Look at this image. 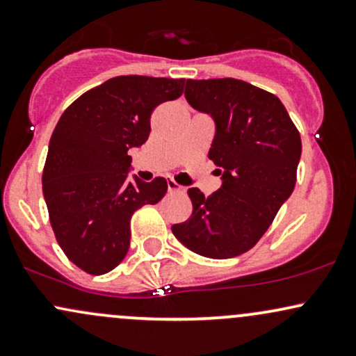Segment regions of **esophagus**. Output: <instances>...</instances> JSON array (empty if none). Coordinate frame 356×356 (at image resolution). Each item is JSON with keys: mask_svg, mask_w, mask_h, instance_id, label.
Wrapping results in <instances>:
<instances>
[{"mask_svg": "<svg viewBox=\"0 0 356 356\" xmlns=\"http://www.w3.org/2000/svg\"><path fill=\"white\" fill-rule=\"evenodd\" d=\"M167 189H169V192H182L184 187L179 186V184L172 181V179H169V181H167Z\"/></svg>", "mask_w": 356, "mask_h": 356, "instance_id": "1", "label": "esophagus"}]
</instances>
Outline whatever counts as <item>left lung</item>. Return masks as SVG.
Returning <instances> with one entry per match:
<instances>
[{
  "label": "left lung",
  "mask_w": 356,
  "mask_h": 356,
  "mask_svg": "<svg viewBox=\"0 0 356 356\" xmlns=\"http://www.w3.org/2000/svg\"><path fill=\"white\" fill-rule=\"evenodd\" d=\"M186 99L216 122L209 159L222 186L187 191L192 214L172 232L195 254L229 259L263 238L291 195L301 137L276 95L236 79L187 80Z\"/></svg>",
  "instance_id": "1"
}]
</instances>
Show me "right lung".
Returning <instances> with one entry per match:
<instances>
[{
	"label": "right lung",
	"instance_id": "1",
	"mask_svg": "<svg viewBox=\"0 0 356 356\" xmlns=\"http://www.w3.org/2000/svg\"><path fill=\"white\" fill-rule=\"evenodd\" d=\"M186 79L124 75L88 90L63 112L43 167V195L60 248L88 275H105L130 246V218L167 192L164 177L129 179V149L149 138L157 105Z\"/></svg>",
	"mask_w": 356,
	"mask_h": 356
}]
</instances>
